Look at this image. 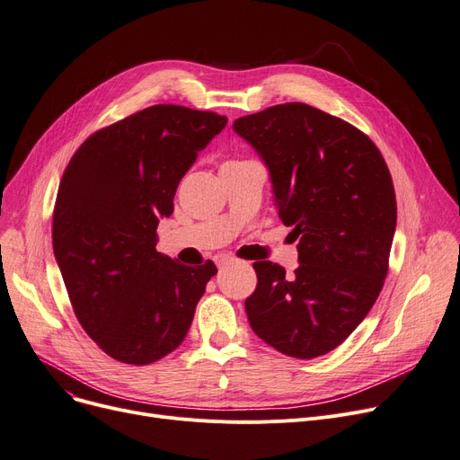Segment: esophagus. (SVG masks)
<instances>
[{
	"mask_svg": "<svg viewBox=\"0 0 460 460\" xmlns=\"http://www.w3.org/2000/svg\"><path fill=\"white\" fill-rule=\"evenodd\" d=\"M234 259H231V257H227V255H217L216 257V264L217 267H226V264H229V262H233Z\"/></svg>",
	"mask_w": 460,
	"mask_h": 460,
	"instance_id": "34e87169",
	"label": "esophagus"
}]
</instances>
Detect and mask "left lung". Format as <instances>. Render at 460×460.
<instances>
[{
    "instance_id": "left-lung-1",
    "label": "left lung",
    "mask_w": 460,
    "mask_h": 460,
    "mask_svg": "<svg viewBox=\"0 0 460 460\" xmlns=\"http://www.w3.org/2000/svg\"><path fill=\"white\" fill-rule=\"evenodd\" d=\"M233 128L267 164L281 222L300 238L293 278L276 262H253L250 326L287 356H323L366 319L388 274L397 224L390 169L364 132L302 102L240 117Z\"/></svg>"
}]
</instances>
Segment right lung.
I'll return each mask as SVG.
<instances>
[{
  "label": "right lung",
  "instance_id": "add662e5",
  "mask_svg": "<svg viewBox=\"0 0 460 460\" xmlns=\"http://www.w3.org/2000/svg\"><path fill=\"white\" fill-rule=\"evenodd\" d=\"M226 115L175 104L145 108L89 136L70 158L52 243L82 328L108 356L147 366L173 352L217 272L156 252L160 217Z\"/></svg>",
  "mask_w": 460,
  "mask_h": 460
}]
</instances>
